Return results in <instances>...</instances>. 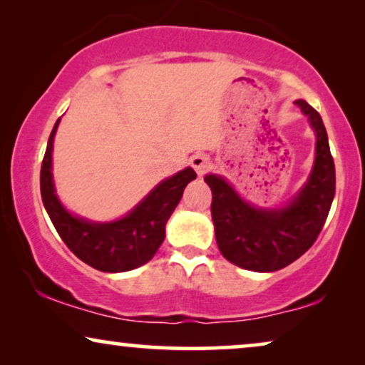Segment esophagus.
Segmentation results:
<instances>
[{"label":"esophagus","mask_w":365,"mask_h":365,"mask_svg":"<svg viewBox=\"0 0 365 365\" xmlns=\"http://www.w3.org/2000/svg\"><path fill=\"white\" fill-rule=\"evenodd\" d=\"M191 165L194 171L197 173V176H202L207 171V168L211 165V159L210 155L206 154H194L191 158Z\"/></svg>","instance_id":"obj_1"}]
</instances>
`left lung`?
<instances>
[{"mask_svg":"<svg viewBox=\"0 0 365 365\" xmlns=\"http://www.w3.org/2000/svg\"><path fill=\"white\" fill-rule=\"evenodd\" d=\"M295 106L315 132L314 168L304 186L282 207L248 202L220 174H206L211 187V216L217 248L236 267L277 272L314 245L327 220L335 194V165L320 113L305 101Z\"/></svg>","mask_w":365,"mask_h":365,"instance_id":"left-lung-1","label":"left lung"}]
</instances>
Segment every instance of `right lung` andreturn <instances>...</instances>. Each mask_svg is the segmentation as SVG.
Instances as JSON below:
<instances>
[{"mask_svg": "<svg viewBox=\"0 0 365 365\" xmlns=\"http://www.w3.org/2000/svg\"><path fill=\"white\" fill-rule=\"evenodd\" d=\"M60 119L51 130L41 163L40 191L46 212L56 233L75 257L92 268L107 273H120L139 268L154 257L165 238V223L181 201L184 187L196 173L182 169L164 179L125 216L113 221H90L72 215L61 205L53 182V140Z\"/></svg>", "mask_w": 365, "mask_h": 365, "instance_id": "1", "label": "right lung"}]
</instances>
